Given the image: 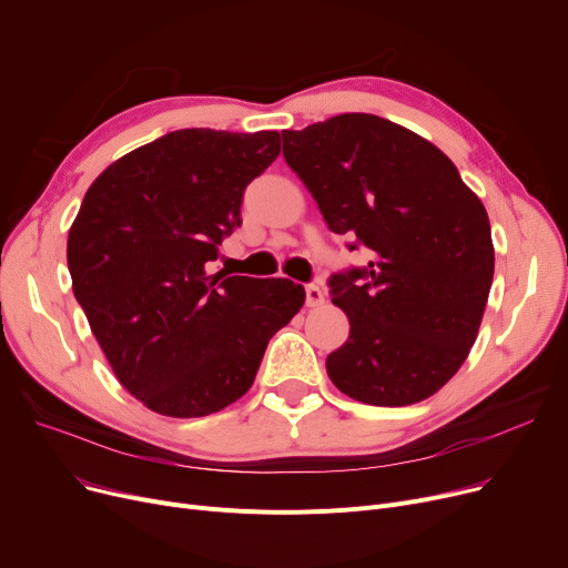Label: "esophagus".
<instances>
[{"label":"esophagus","instance_id":"esophagus-1","mask_svg":"<svg viewBox=\"0 0 568 568\" xmlns=\"http://www.w3.org/2000/svg\"><path fill=\"white\" fill-rule=\"evenodd\" d=\"M324 304V292L317 285H306V306L315 308Z\"/></svg>","mask_w":568,"mask_h":568}]
</instances>
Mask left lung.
<instances>
[{"instance_id":"obj_1","label":"left lung","mask_w":568,"mask_h":568,"mask_svg":"<svg viewBox=\"0 0 568 568\" xmlns=\"http://www.w3.org/2000/svg\"><path fill=\"white\" fill-rule=\"evenodd\" d=\"M281 135L329 230L371 253L329 278L349 338L326 356V373L368 405L433 396L467 359L493 285L481 200L449 156L389 119L347 112Z\"/></svg>"}]
</instances>
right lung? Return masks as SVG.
Here are the masks:
<instances>
[{"label":"right lung","instance_id":"right-lung-1","mask_svg":"<svg viewBox=\"0 0 568 568\" xmlns=\"http://www.w3.org/2000/svg\"><path fill=\"white\" fill-rule=\"evenodd\" d=\"M281 154L276 131H172L89 186L69 232L73 294L108 362L165 416L242 398L272 336L304 306L287 278L209 274L242 225L244 191Z\"/></svg>","mask_w":568,"mask_h":568}]
</instances>
